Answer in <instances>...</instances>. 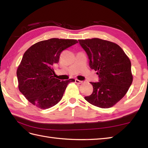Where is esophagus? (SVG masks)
Wrapping results in <instances>:
<instances>
[{"instance_id":"obj_1","label":"esophagus","mask_w":148,"mask_h":148,"mask_svg":"<svg viewBox=\"0 0 148 148\" xmlns=\"http://www.w3.org/2000/svg\"><path fill=\"white\" fill-rule=\"evenodd\" d=\"M75 82H76V83H78V84H81V83H83V81H82L78 80L77 79H75Z\"/></svg>"}]
</instances>
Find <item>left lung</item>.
Listing matches in <instances>:
<instances>
[{"mask_svg":"<svg viewBox=\"0 0 148 148\" xmlns=\"http://www.w3.org/2000/svg\"><path fill=\"white\" fill-rule=\"evenodd\" d=\"M78 40L88 56L90 67L97 71L99 78V82H90L93 93L84 99L99 108H111L125 95L132 83L130 59L114 42L98 38Z\"/></svg>","mask_w":148,"mask_h":148,"instance_id":"obj_1","label":"left lung"}]
</instances>
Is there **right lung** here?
Returning a JSON list of instances; mask_svg holds the SVG:
<instances>
[{
  "label": "right lung",
  "mask_w": 148,
  "mask_h": 148,
  "mask_svg": "<svg viewBox=\"0 0 148 148\" xmlns=\"http://www.w3.org/2000/svg\"><path fill=\"white\" fill-rule=\"evenodd\" d=\"M76 43L75 39L53 38L34 44L25 52L16 74L19 90L31 103L46 109L60 101L67 84L75 80L56 79L53 68L62 51Z\"/></svg>",
  "instance_id": "1"
}]
</instances>
